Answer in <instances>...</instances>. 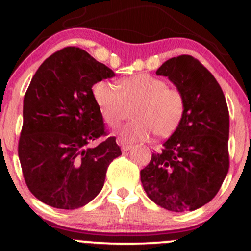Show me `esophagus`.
<instances>
[{
  "mask_svg": "<svg viewBox=\"0 0 251 251\" xmlns=\"http://www.w3.org/2000/svg\"><path fill=\"white\" fill-rule=\"evenodd\" d=\"M117 143L119 144L120 146H122V150H123L124 152H125V151H128V150L132 148V144H131V143H128V142H125V140H124L123 138H118V139H117Z\"/></svg>",
  "mask_w": 251,
  "mask_h": 251,
  "instance_id": "34e87169",
  "label": "esophagus"
}]
</instances>
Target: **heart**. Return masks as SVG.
<instances>
[{
	"instance_id": "heart-1",
	"label": "heart",
	"mask_w": 251,
	"mask_h": 251,
	"mask_svg": "<svg viewBox=\"0 0 251 251\" xmlns=\"http://www.w3.org/2000/svg\"><path fill=\"white\" fill-rule=\"evenodd\" d=\"M94 101L109 126L119 125L134 106L135 119L120 128L128 140H145L152 133L168 137L180 125L185 114L186 100L183 91L168 86L163 77L140 73L125 77L119 87L99 81L92 88Z\"/></svg>"
}]
</instances>
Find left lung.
I'll list each match as a JSON object with an SVG mask.
<instances>
[{"label": "left lung", "mask_w": 251, "mask_h": 251, "mask_svg": "<svg viewBox=\"0 0 251 251\" xmlns=\"http://www.w3.org/2000/svg\"><path fill=\"white\" fill-rule=\"evenodd\" d=\"M168 76L185 96L180 125L140 171L146 195L175 212L194 211L220 191L229 171V109L220 83L191 55L168 60Z\"/></svg>", "instance_id": "left-lung-1"}]
</instances>
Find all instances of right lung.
<instances>
[{
  "label": "right lung",
  "mask_w": 251,
  "mask_h": 251,
  "mask_svg": "<svg viewBox=\"0 0 251 251\" xmlns=\"http://www.w3.org/2000/svg\"><path fill=\"white\" fill-rule=\"evenodd\" d=\"M112 76L86 50L65 47L31 79L17 151L25 184L42 203L74 210L101 191L109 164L122 151L116 137H108L92 86ZM101 136L106 139L89 148Z\"/></svg>",
  "instance_id": "right-lung-1"
}]
</instances>
